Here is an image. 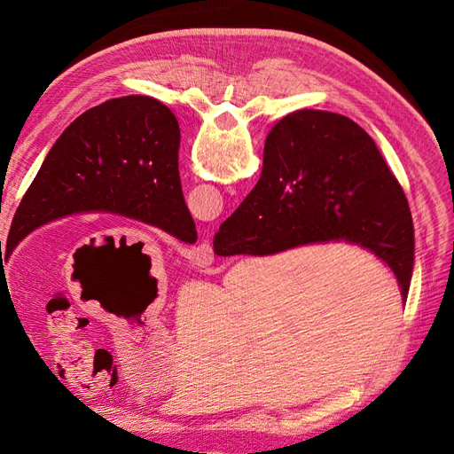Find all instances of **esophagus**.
<instances>
[{
    "mask_svg": "<svg viewBox=\"0 0 454 454\" xmlns=\"http://www.w3.org/2000/svg\"><path fill=\"white\" fill-rule=\"evenodd\" d=\"M189 261L193 265L204 269V267H210L212 261H214V254H212V248L208 242H202L199 246H195L193 250L189 252Z\"/></svg>",
    "mask_w": 454,
    "mask_h": 454,
    "instance_id": "esophagus-1",
    "label": "esophagus"
}]
</instances>
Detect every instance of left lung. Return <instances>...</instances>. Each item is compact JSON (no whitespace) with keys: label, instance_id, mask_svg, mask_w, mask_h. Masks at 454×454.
I'll return each mask as SVG.
<instances>
[{"label":"left lung","instance_id":"1","mask_svg":"<svg viewBox=\"0 0 454 454\" xmlns=\"http://www.w3.org/2000/svg\"><path fill=\"white\" fill-rule=\"evenodd\" d=\"M177 149V121L155 98L122 96L89 109L62 132L41 164L12 217L5 254L34 229L77 212L127 215L197 242Z\"/></svg>","mask_w":454,"mask_h":454}]
</instances>
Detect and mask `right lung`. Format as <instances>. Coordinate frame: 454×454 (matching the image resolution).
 I'll return each mask as SVG.
<instances>
[{
  "mask_svg": "<svg viewBox=\"0 0 454 454\" xmlns=\"http://www.w3.org/2000/svg\"><path fill=\"white\" fill-rule=\"evenodd\" d=\"M329 240L373 252L407 299L415 229L403 189L354 121L301 109L269 132L259 182L215 232L214 252L270 255Z\"/></svg>",
  "mask_w": 454,
  "mask_h": 454,
  "instance_id": "right-lung-1",
  "label": "right lung"
}]
</instances>
